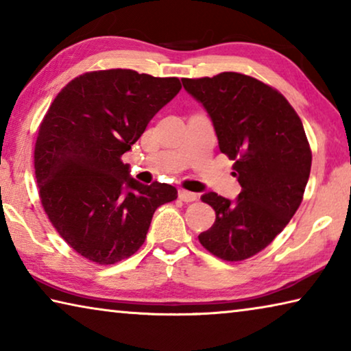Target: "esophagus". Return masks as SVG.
<instances>
[{
	"label": "esophagus",
	"mask_w": 351,
	"mask_h": 351,
	"mask_svg": "<svg viewBox=\"0 0 351 351\" xmlns=\"http://www.w3.org/2000/svg\"><path fill=\"white\" fill-rule=\"evenodd\" d=\"M178 197H180V199L184 201V203H192V201L198 199V193H193V192H189V190L181 189L180 192H178Z\"/></svg>",
	"instance_id": "34e87169"
}]
</instances>
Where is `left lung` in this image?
Returning <instances> with one entry per match:
<instances>
[{"mask_svg":"<svg viewBox=\"0 0 351 351\" xmlns=\"http://www.w3.org/2000/svg\"><path fill=\"white\" fill-rule=\"evenodd\" d=\"M182 85L212 119L241 186L235 201L215 192L201 197L217 218L198 240L218 258L246 260L282 232L302 203L311 170L304 125L280 93L254 77L221 73Z\"/></svg>","mask_w":351,"mask_h":351,"instance_id":"1","label":"left lung"}]
</instances>
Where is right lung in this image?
<instances>
[{
	"label": "right lung",
	"mask_w": 351,
	"mask_h": 351,
	"mask_svg": "<svg viewBox=\"0 0 351 351\" xmlns=\"http://www.w3.org/2000/svg\"><path fill=\"white\" fill-rule=\"evenodd\" d=\"M180 90L176 77L93 71L71 80L40 123L34 167L41 206L86 260L114 265L132 257L154 210L178 198L170 184L136 181L121 158Z\"/></svg>",
	"instance_id": "right-lung-1"
}]
</instances>
